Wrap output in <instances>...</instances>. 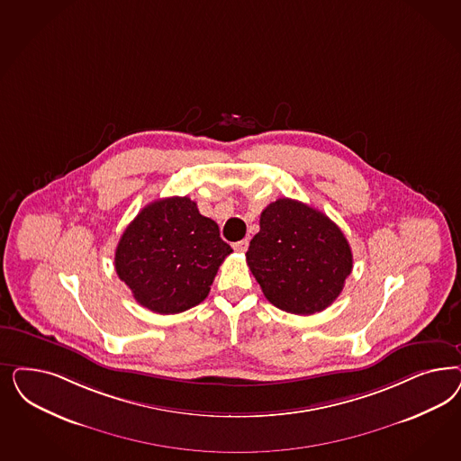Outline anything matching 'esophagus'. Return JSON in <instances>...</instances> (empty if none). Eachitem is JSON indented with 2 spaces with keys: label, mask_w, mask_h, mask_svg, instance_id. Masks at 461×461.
Instances as JSON below:
<instances>
[{
  "label": "esophagus",
  "mask_w": 461,
  "mask_h": 461,
  "mask_svg": "<svg viewBox=\"0 0 461 461\" xmlns=\"http://www.w3.org/2000/svg\"><path fill=\"white\" fill-rule=\"evenodd\" d=\"M248 246H249V240L248 239H242V240H239L234 244V249L238 251V253H246L248 251Z\"/></svg>",
  "instance_id": "1"
}]
</instances>
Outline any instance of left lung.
<instances>
[{
	"instance_id": "obj_1",
	"label": "left lung",
	"mask_w": 461,
	"mask_h": 461,
	"mask_svg": "<svg viewBox=\"0 0 461 461\" xmlns=\"http://www.w3.org/2000/svg\"><path fill=\"white\" fill-rule=\"evenodd\" d=\"M246 261L265 297L297 315L327 309L353 269L341 229L326 213L292 198H280L261 212Z\"/></svg>"
}]
</instances>
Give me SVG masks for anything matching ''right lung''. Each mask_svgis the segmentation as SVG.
<instances>
[{"instance_id": "1", "label": "right lung", "mask_w": 461, "mask_h": 461, "mask_svg": "<svg viewBox=\"0 0 461 461\" xmlns=\"http://www.w3.org/2000/svg\"><path fill=\"white\" fill-rule=\"evenodd\" d=\"M232 248L219 225L188 196L161 198L127 225L115 269L135 300L156 313H179L203 302Z\"/></svg>"}]
</instances>
